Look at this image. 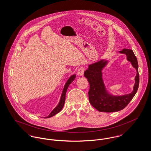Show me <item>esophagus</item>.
<instances>
[{
    "mask_svg": "<svg viewBox=\"0 0 151 151\" xmlns=\"http://www.w3.org/2000/svg\"><path fill=\"white\" fill-rule=\"evenodd\" d=\"M84 70H85V68L84 67H80L78 70V73L79 75V76H83L84 75Z\"/></svg>",
    "mask_w": 151,
    "mask_h": 151,
    "instance_id": "obj_1",
    "label": "esophagus"
}]
</instances>
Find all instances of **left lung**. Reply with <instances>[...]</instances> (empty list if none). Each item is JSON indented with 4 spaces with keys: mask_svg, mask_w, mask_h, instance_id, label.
Listing matches in <instances>:
<instances>
[{
    "mask_svg": "<svg viewBox=\"0 0 151 151\" xmlns=\"http://www.w3.org/2000/svg\"><path fill=\"white\" fill-rule=\"evenodd\" d=\"M119 53L126 54L127 59L137 70L135 78V84L132 92L122 96H114L109 93L105 87L102 79V70L106 65L109 60L101 59L100 60L89 65L88 68L84 72V76L89 83L88 92L89 100L91 104L101 112H116L125 108L137 92L139 84V75L138 72V63L133 51L123 49Z\"/></svg>",
    "mask_w": 151,
    "mask_h": 151,
    "instance_id": "1",
    "label": "left lung"
}]
</instances>
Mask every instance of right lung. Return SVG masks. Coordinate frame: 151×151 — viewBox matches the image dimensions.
<instances>
[{
    "mask_svg": "<svg viewBox=\"0 0 151 151\" xmlns=\"http://www.w3.org/2000/svg\"><path fill=\"white\" fill-rule=\"evenodd\" d=\"M76 76V74H73V75H71V76L70 77L69 79H68V80L67 81L66 83L65 84L64 88H63V89L62 93V94H61V97H60V101H59V102L57 106L52 110V111L51 112L49 115H48V116H47L43 117V118H50L51 116H52L57 114V113H58L59 112H60V111L62 110V109H63V106H64L65 99V94H66V92H67V89H68L69 86L71 84V83L75 79Z\"/></svg>",
    "mask_w": 151,
    "mask_h": 151,
    "instance_id": "1",
    "label": "right lung"
}]
</instances>
